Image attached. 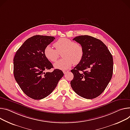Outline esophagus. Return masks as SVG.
<instances>
[{
  "instance_id": "obj_1",
  "label": "esophagus",
  "mask_w": 130,
  "mask_h": 130,
  "mask_svg": "<svg viewBox=\"0 0 130 130\" xmlns=\"http://www.w3.org/2000/svg\"><path fill=\"white\" fill-rule=\"evenodd\" d=\"M69 72V70H63V73L64 74H66Z\"/></svg>"
}]
</instances>
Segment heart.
Returning <instances> with one entry per match:
<instances>
[{
  "label": "heart",
  "instance_id": "heart-1",
  "mask_svg": "<svg viewBox=\"0 0 130 130\" xmlns=\"http://www.w3.org/2000/svg\"><path fill=\"white\" fill-rule=\"evenodd\" d=\"M56 48L54 49L50 45L46 46L44 49L43 53L46 59L55 62L59 56V53L63 51L61 60L54 64L56 69L66 70L69 68L73 64H78L82 60L84 55L83 47L80 44L75 43L66 38L59 39L54 43Z\"/></svg>",
  "mask_w": 130,
  "mask_h": 130
}]
</instances>
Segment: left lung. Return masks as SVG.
I'll list each match as a JSON object with an SVG mask.
<instances>
[{
  "instance_id": "left-lung-1",
  "label": "left lung",
  "mask_w": 130,
  "mask_h": 130,
  "mask_svg": "<svg viewBox=\"0 0 130 130\" xmlns=\"http://www.w3.org/2000/svg\"><path fill=\"white\" fill-rule=\"evenodd\" d=\"M83 47L81 61L72 70L74 78L70 82L73 90L86 99L96 98L104 92L113 73V58L101 40L88 35L73 39Z\"/></svg>"
}]
</instances>
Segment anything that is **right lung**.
<instances>
[{
  "mask_svg": "<svg viewBox=\"0 0 130 130\" xmlns=\"http://www.w3.org/2000/svg\"><path fill=\"white\" fill-rule=\"evenodd\" d=\"M54 39L52 36L35 35L23 43L14 56V78L23 92L32 99L48 96L64 76L58 69L45 72L53 66L44 56L43 51Z\"/></svg>",
  "mask_w": 130,
  "mask_h": 130,
  "instance_id": "obj_1",
  "label": "right lung"
}]
</instances>
